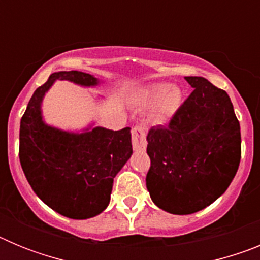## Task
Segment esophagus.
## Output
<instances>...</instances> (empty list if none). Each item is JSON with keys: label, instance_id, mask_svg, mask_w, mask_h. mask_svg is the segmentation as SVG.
Listing matches in <instances>:
<instances>
[{"label": "esophagus", "instance_id": "34e87169", "mask_svg": "<svg viewBox=\"0 0 260 260\" xmlns=\"http://www.w3.org/2000/svg\"><path fill=\"white\" fill-rule=\"evenodd\" d=\"M132 142L133 148L135 151H144L147 146L146 132L142 126H135L132 130Z\"/></svg>", "mask_w": 260, "mask_h": 260}]
</instances>
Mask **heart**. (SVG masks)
Masks as SVG:
<instances>
[{
  "mask_svg": "<svg viewBox=\"0 0 260 260\" xmlns=\"http://www.w3.org/2000/svg\"><path fill=\"white\" fill-rule=\"evenodd\" d=\"M183 103V95L178 87L169 83H155L147 87L139 98V104L144 109L155 110L156 122H168Z\"/></svg>",
  "mask_w": 260,
  "mask_h": 260,
  "instance_id": "1",
  "label": "heart"
}]
</instances>
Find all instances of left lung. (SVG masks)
I'll return each instance as SVG.
<instances>
[{
  "mask_svg": "<svg viewBox=\"0 0 260 260\" xmlns=\"http://www.w3.org/2000/svg\"><path fill=\"white\" fill-rule=\"evenodd\" d=\"M194 88L167 126L147 135V190L158 208L198 212L231 185L241 160L240 122L224 89L206 78L185 77Z\"/></svg>",
  "mask_w": 260,
  "mask_h": 260,
  "instance_id": "left-lung-1",
  "label": "left lung"
}]
</instances>
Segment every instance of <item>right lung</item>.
<instances>
[{
    "label": "right lung",
    "instance_id": "right-lung-1",
    "mask_svg": "<svg viewBox=\"0 0 260 260\" xmlns=\"http://www.w3.org/2000/svg\"><path fill=\"white\" fill-rule=\"evenodd\" d=\"M56 80L99 83L82 71H59L36 89L20 119V165L32 190L52 210L70 219H89L108 207L113 178L132 156L130 127H93L78 134L48 126L41 102Z\"/></svg>",
    "mask_w": 260,
    "mask_h": 260
}]
</instances>
